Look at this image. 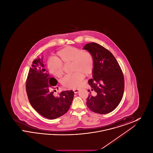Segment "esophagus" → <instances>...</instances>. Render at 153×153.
I'll return each mask as SVG.
<instances>
[{
	"instance_id": "obj_1",
	"label": "esophagus",
	"mask_w": 153,
	"mask_h": 153,
	"mask_svg": "<svg viewBox=\"0 0 153 153\" xmlns=\"http://www.w3.org/2000/svg\"><path fill=\"white\" fill-rule=\"evenodd\" d=\"M73 91L74 94H77L79 92V89H73Z\"/></svg>"
}]
</instances>
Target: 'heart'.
<instances>
[{"instance_id":"b5f03b06","label":"heart","mask_w":153,"mask_h":153,"mask_svg":"<svg viewBox=\"0 0 153 153\" xmlns=\"http://www.w3.org/2000/svg\"><path fill=\"white\" fill-rule=\"evenodd\" d=\"M59 58L52 57L48 61V68L54 76L60 78L64 74V66L71 63L74 73L66 75L62 80V85L67 88L77 89L81 86L84 74H91L94 67L92 55L87 51L67 46L57 52Z\"/></svg>"}]
</instances>
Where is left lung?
Masks as SVG:
<instances>
[{
  "mask_svg": "<svg viewBox=\"0 0 153 153\" xmlns=\"http://www.w3.org/2000/svg\"><path fill=\"white\" fill-rule=\"evenodd\" d=\"M83 49L93 56L92 79L88 81L91 89L87 105L92 111L105 114L114 111L123 96V74L117 61L107 49L95 42L86 44Z\"/></svg>",
  "mask_w": 153,
  "mask_h": 153,
  "instance_id": "left-lung-1",
  "label": "left lung"
}]
</instances>
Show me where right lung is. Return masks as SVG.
<instances>
[{"label":"right lung","mask_w":153,"mask_h":153,"mask_svg":"<svg viewBox=\"0 0 153 153\" xmlns=\"http://www.w3.org/2000/svg\"><path fill=\"white\" fill-rule=\"evenodd\" d=\"M57 84L56 79L51 77L45 69L43 59H35L28 73L26 92L31 106L41 115L49 119H55L64 115L73 101V91L61 92L56 97L53 96L51 89Z\"/></svg>","instance_id":"1"}]
</instances>
